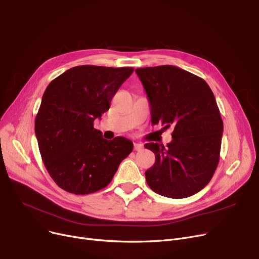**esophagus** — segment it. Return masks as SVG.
Returning <instances> with one entry per match:
<instances>
[{"label":"esophagus","instance_id":"1","mask_svg":"<svg viewBox=\"0 0 259 259\" xmlns=\"http://www.w3.org/2000/svg\"><path fill=\"white\" fill-rule=\"evenodd\" d=\"M143 147H144V146H143L142 144H140V143H134V150H135V151L142 150Z\"/></svg>","mask_w":259,"mask_h":259}]
</instances>
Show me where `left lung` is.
<instances>
[{
    "mask_svg": "<svg viewBox=\"0 0 259 259\" xmlns=\"http://www.w3.org/2000/svg\"><path fill=\"white\" fill-rule=\"evenodd\" d=\"M151 109V122L172 128V142L148 143L154 165L145 172L154 192L185 198L205 188L220 160L224 122L205 79L172 65L139 68Z\"/></svg>",
    "mask_w": 259,
    "mask_h": 259,
    "instance_id": "left-lung-1",
    "label": "left lung"
}]
</instances>
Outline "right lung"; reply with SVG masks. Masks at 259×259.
Instances as JSON below:
<instances>
[{
  "label": "right lung",
  "instance_id": "obj_1",
  "mask_svg": "<svg viewBox=\"0 0 259 259\" xmlns=\"http://www.w3.org/2000/svg\"><path fill=\"white\" fill-rule=\"evenodd\" d=\"M133 68L81 65L70 68L46 88L35 117L40 156L56 184L85 195L108 186L133 143L105 140L93 121L109 110L114 94Z\"/></svg>",
  "mask_w": 259,
  "mask_h": 259
}]
</instances>
